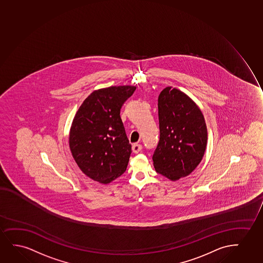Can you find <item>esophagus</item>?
Returning <instances> with one entry per match:
<instances>
[{
  "label": "esophagus",
  "mask_w": 263,
  "mask_h": 263,
  "mask_svg": "<svg viewBox=\"0 0 263 263\" xmlns=\"http://www.w3.org/2000/svg\"><path fill=\"white\" fill-rule=\"evenodd\" d=\"M142 149H143V146L139 144V143H135V144H133V146H132V151H133L135 154H138Z\"/></svg>",
  "instance_id": "obj_1"
}]
</instances>
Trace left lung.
<instances>
[{"label": "left lung", "instance_id": "1", "mask_svg": "<svg viewBox=\"0 0 263 263\" xmlns=\"http://www.w3.org/2000/svg\"><path fill=\"white\" fill-rule=\"evenodd\" d=\"M160 141L153 160L155 171L172 181L191 174L207 145V126L201 109L177 88L167 86L158 98Z\"/></svg>", "mask_w": 263, "mask_h": 263}]
</instances>
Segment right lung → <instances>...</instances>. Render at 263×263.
<instances>
[{"label":"right lung","instance_id":"1","mask_svg":"<svg viewBox=\"0 0 263 263\" xmlns=\"http://www.w3.org/2000/svg\"><path fill=\"white\" fill-rule=\"evenodd\" d=\"M136 89L120 85L96 90L76 113L69 148L79 168L92 180L108 184L126 171L132 151L120 109Z\"/></svg>","mask_w":263,"mask_h":263}]
</instances>
